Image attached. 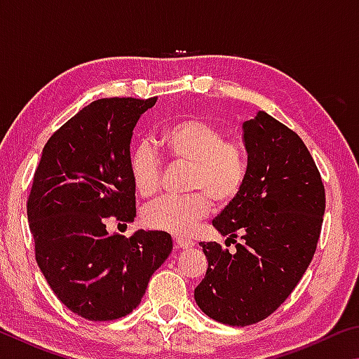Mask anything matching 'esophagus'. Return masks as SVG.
I'll list each match as a JSON object with an SVG mask.
<instances>
[{
    "label": "esophagus",
    "instance_id": "1",
    "mask_svg": "<svg viewBox=\"0 0 359 359\" xmlns=\"http://www.w3.org/2000/svg\"><path fill=\"white\" fill-rule=\"evenodd\" d=\"M174 241H175V247H177V248H190L194 244L191 239L182 238V236H175Z\"/></svg>",
    "mask_w": 359,
    "mask_h": 359
}]
</instances>
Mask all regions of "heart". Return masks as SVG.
<instances>
[{"label": "heart", "instance_id": "1", "mask_svg": "<svg viewBox=\"0 0 359 359\" xmlns=\"http://www.w3.org/2000/svg\"><path fill=\"white\" fill-rule=\"evenodd\" d=\"M158 144L169 160L187 163V196H163L142 210L149 228L188 234L209 214L212 201L226 205L241 193L248 172L245 144L224 137V131L205 118L190 117L163 128ZM130 172L137 193L155 194L161 184V160L147 145L130 158Z\"/></svg>", "mask_w": 359, "mask_h": 359}]
</instances>
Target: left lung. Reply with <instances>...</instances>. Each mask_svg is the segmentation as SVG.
<instances>
[{"label":"left lung","mask_w":359,"mask_h":359,"mask_svg":"<svg viewBox=\"0 0 359 359\" xmlns=\"http://www.w3.org/2000/svg\"><path fill=\"white\" fill-rule=\"evenodd\" d=\"M248 172L241 193L212 224L228 242H201L208 272L194 290L199 309L220 323L269 317L307 271L325 215V187L302 139L269 114L244 121Z\"/></svg>","instance_id":"8db88e82"}]
</instances>
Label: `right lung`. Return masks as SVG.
<instances>
[{
	"label": "right lung",
	"mask_w": 359,
	"mask_h": 359,
	"mask_svg": "<svg viewBox=\"0 0 359 359\" xmlns=\"http://www.w3.org/2000/svg\"><path fill=\"white\" fill-rule=\"evenodd\" d=\"M156 98L90 102L52 135L33 177L27 214L36 261L71 312L117 320L139 306L154 272L172 252L165 231L109 234L106 218L133 222L136 187L130 144Z\"/></svg>",
	"instance_id": "obj_1"
}]
</instances>
